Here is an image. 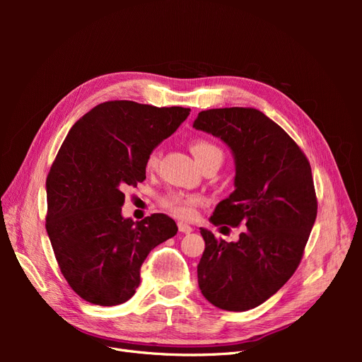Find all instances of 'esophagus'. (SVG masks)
Returning <instances> with one entry per match:
<instances>
[{
  "label": "esophagus",
  "mask_w": 362,
  "mask_h": 362,
  "mask_svg": "<svg viewBox=\"0 0 362 362\" xmlns=\"http://www.w3.org/2000/svg\"><path fill=\"white\" fill-rule=\"evenodd\" d=\"M178 231L182 234H190L193 231V228L184 222H178Z\"/></svg>",
  "instance_id": "obj_1"
}]
</instances>
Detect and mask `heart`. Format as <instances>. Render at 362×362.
I'll return each instance as SVG.
<instances>
[{"label": "heart", "mask_w": 362, "mask_h": 362, "mask_svg": "<svg viewBox=\"0 0 362 362\" xmlns=\"http://www.w3.org/2000/svg\"><path fill=\"white\" fill-rule=\"evenodd\" d=\"M192 151H193L196 160H198L201 164L206 158H210L213 156L223 157L222 149L208 140L193 141ZM160 157H161V152L158 149L151 151L148 158H146V166L149 169L157 168ZM202 202H204L202 196L193 194V193H184V192H169L164 196H161V199H160V204L164 210H168L169 213H172L173 216H177L180 218L194 217L196 210H198L199 205H202Z\"/></svg>", "instance_id": "obj_1"}]
</instances>
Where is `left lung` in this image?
Instances as JSON below:
<instances>
[{
  "label": "left lung",
  "mask_w": 362,
  "mask_h": 362,
  "mask_svg": "<svg viewBox=\"0 0 362 362\" xmlns=\"http://www.w3.org/2000/svg\"><path fill=\"white\" fill-rule=\"evenodd\" d=\"M193 127L221 137L235 158V190L217 204L210 221L246 226L235 243L201 228L199 288L217 308L247 311L275 294L300 264L317 216L310 161L257 108L204 110Z\"/></svg>",
  "instance_id": "8db88e82"
}]
</instances>
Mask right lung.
Returning <instances> with one entry per match:
<instances>
[{"mask_svg": "<svg viewBox=\"0 0 362 362\" xmlns=\"http://www.w3.org/2000/svg\"><path fill=\"white\" fill-rule=\"evenodd\" d=\"M190 108L107 101L71 128L47 177V233L62 275L86 302L131 299L149 252L177 234L156 213L134 222L120 211L124 189L146 178V158Z\"/></svg>", "mask_w": 362, "mask_h": 362, "instance_id": "add662e5", "label": "right lung"}]
</instances>
